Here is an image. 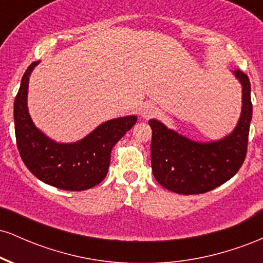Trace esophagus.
I'll return each instance as SVG.
<instances>
[{
	"label": "esophagus",
	"mask_w": 263,
	"mask_h": 263,
	"mask_svg": "<svg viewBox=\"0 0 263 263\" xmlns=\"http://www.w3.org/2000/svg\"><path fill=\"white\" fill-rule=\"evenodd\" d=\"M156 114V107L155 105L151 104V102H144V105L141 108V116L143 119H149L151 116Z\"/></svg>",
	"instance_id": "esophagus-1"
}]
</instances>
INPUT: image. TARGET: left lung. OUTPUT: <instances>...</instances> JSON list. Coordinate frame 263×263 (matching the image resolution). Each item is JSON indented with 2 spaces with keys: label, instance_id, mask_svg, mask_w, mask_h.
I'll list each match as a JSON object with an SVG mask.
<instances>
[{
  "label": "left lung",
  "instance_id": "left-lung-1",
  "mask_svg": "<svg viewBox=\"0 0 263 263\" xmlns=\"http://www.w3.org/2000/svg\"><path fill=\"white\" fill-rule=\"evenodd\" d=\"M234 74L242 84V112L234 132L221 141L199 143L157 120L148 121L152 128V172L165 189L178 194H203L228 182L242 165L252 119L251 84L240 69Z\"/></svg>",
  "mask_w": 263,
  "mask_h": 263
}]
</instances>
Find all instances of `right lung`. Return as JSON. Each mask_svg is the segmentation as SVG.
<instances>
[{"label": "right lung", "instance_id": "right-lung-1", "mask_svg": "<svg viewBox=\"0 0 263 263\" xmlns=\"http://www.w3.org/2000/svg\"><path fill=\"white\" fill-rule=\"evenodd\" d=\"M33 62L27 68L14 99V132L18 152L26 167L42 182L63 190H86L104 180L110 165L111 149L134 127L136 116L104 122L84 140L57 143L33 125L27 108L28 80Z\"/></svg>", "mask_w": 263, "mask_h": 263}]
</instances>
